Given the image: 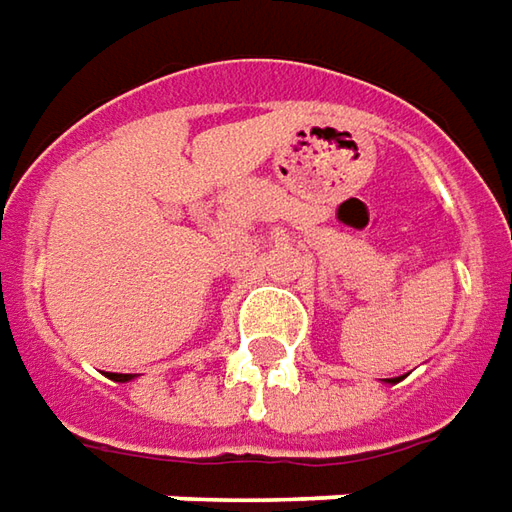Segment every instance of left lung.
Returning a JSON list of instances; mask_svg holds the SVG:
<instances>
[{
  "label": "left lung",
  "instance_id": "1",
  "mask_svg": "<svg viewBox=\"0 0 512 512\" xmlns=\"http://www.w3.org/2000/svg\"><path fill=\"white\" fill-rule=\"evenodd\" d=\"M387 382H390V384H396V382H399V379H387Z\"/></svg>",
  "mask_w": 512,
  "mask_h": 512
}]
</instances>
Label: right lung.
I'll return each mask as SVG.
<instances>
[{
  "label": "right lung",
  "mask_w": 512,
  "mask_h": 512,
  "mask_svg": "<svg viewBox=\"0 0 512 512\" xmlns=\"http://www.w3.org/2000/svg\"><path fill=\"white\" fill-rule=\"evenodd\" d=\"M110 379H113V382H130L133 376H130V373H110Z\"/></svg>",
  "instance_id": "obj_1"
}]
</instances>
